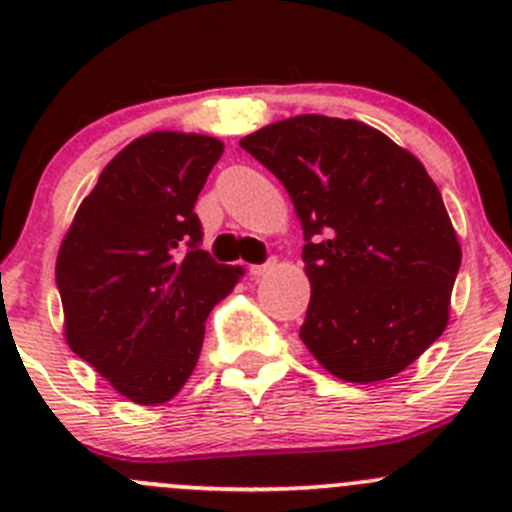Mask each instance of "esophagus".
<instances>
[{
  "label": "esophagus",
  "mask_w": 512,
  "mask_h": 512,
  "mask_svg": "<svg viewBox=\"0 0 512 512\" xmlns=\"http://www.w3.org/2000/svg\"><path fill=\"white\" fill-rule=\"evenodd\" d=\"M272 267H275V262H265V265H252L250 267V275L252 277H265L267 272L272 270Z\"/></svg>",
  "instance_id": "obj_1"
}]
</instances>
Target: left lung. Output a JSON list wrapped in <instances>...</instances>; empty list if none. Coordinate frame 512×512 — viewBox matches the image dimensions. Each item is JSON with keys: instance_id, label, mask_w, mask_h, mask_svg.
<instances>
[{"instance_id": "left-lung-1", "label": "left lung", "mask_w": 512, "mask_h": 512, "mask_svg": "<svg viewBox=\"0 0 512 512\" xmlns=\"http://www.w3.org/2000/svg\"><path fill=\"white\" fill-rule=\"evenodd\" d=\"M240 146L280 178L312 285L299 337L342 381L401 374L451 317L461 245L414 153L361 121L285 118Z\"/></svg>"}]
</instances>
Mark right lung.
Instances as JSON below:
<instances>
[{"label":"right lung","instance_id":"add662e5","mask_svg":"<svg viewBox=\"0 0 512 512\" xmlns=\"http://www.w3.org/2000/svg\"><path fill=\"white\" fill-rule=\"evenodd\" d=\"M223 148L200 133L136 138L101 170L61 240L66 344L133 404H165L183 389L210 309L245 275L200 250L193 213Z\"/></svg>","mask_w":512,"mask_h":512}]
</instances>
